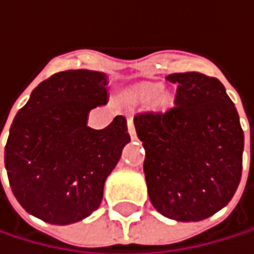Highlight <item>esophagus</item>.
Returning <instances> with one entry per match:
<instances>
[{
    "mask_svg": "<svg viewBox=\"0 0 254 254\" xmlns=\"http://www.w3.org/2000/svg\"><path fill=\"white\" fill-rule=\"evenodd\" d=\"M127 127H128V133H130L131 141H136L137 136H136V130H134V124H133V120H131V118L127 121Z\"/></svg>",
    "mask_w": 254,
    "mask_h": 254,
    "instance_id": "1",
    "label": "esophagus"
}]
</instances>
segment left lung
Wrapping results in <instances>:
<instances>
[{
  "instance_id": "obj_1",
  "label": "left lung",
  "mask_w": 254,
  "mask_h": 254,
  "mask_svg": "<svg viewBox=\"0 0 254 254\" xmlns=\"http://www.w3.org/2000/svg\"><path fill=\"white\" fill-rule=\"evenodd\" d=\"M176 104L134 117L145 148L144 173L154 209L176 221H201L235 195L243 173L244 131L220 80L171 74Z\"/></svg>"
}]
</instances>
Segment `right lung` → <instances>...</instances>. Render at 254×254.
<instances>
[{
	"label": "right lung",
	"instance_id": "right-lung-1",
	"mask_svg": "<svg viewBox=\"0 0 254 254\" xmlns=\"http://www.w3.org/2000/svg\"><path fill=\"white\" fill-rule=\"evenodd\" d=\"M107 84L98 71L57 72L16 113L4 163L13 195L33 217L66 226L98 209L104 182L130 142L121 115L103 130L87 126L89 112L107 103Z\"/></svg>",
	"mask_w": 254,
	"mask_h": 254
}]
</instances>
